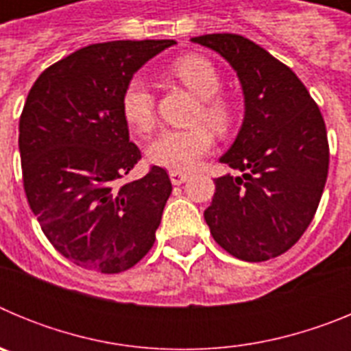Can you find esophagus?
Returning a JSON list of instances; mask_svg holds the SVG:
<instances>
[{
	"mask_svg": "<svg viewBox=\"0 0 351 351\" xmlns=\"http://www.w3.org/2000/svg\"><path fill=\"white\" fill-rule=\"evenodd\" d=\"M169 176H170V181H172V184H176V186L182 184V182H186L188 181V178H190L188 173L179 172V170H170Z\"/></svg>",
	"mask_w": 351,
	"mask_h": 351,
	"instance_id": "obj_1",
	"label": "esophagus"
}]
</instances>
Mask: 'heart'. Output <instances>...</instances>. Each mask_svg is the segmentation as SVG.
I'll list each match as a JSON object with an SVG mask.
<instances>
[{
    "mask_svg": "<svg viewBox=\"0 0 351 351\" xmlns=\"http://www.w3.org/2000/svg\"><path fill=\"white\" fill-rule=\"evenodd\" d=\"M169 73L200 98L197 119L209 123L216 132L226 133L235 123V108L219 96L221 75L218 68L202 56H182L169 66ZM123 117L137 133H147L154 125V96L144 77H133L126 84L121 98ZM214 147L209 126L198 125L188 130H163L147 147L149 160L154 165L186 172L200 163Z\"/></svg>",
    "mask_w": 351,
    "mask_h": 351,
    "instance_id": "heart-1",
    "label": "heart"
}]
</instances>
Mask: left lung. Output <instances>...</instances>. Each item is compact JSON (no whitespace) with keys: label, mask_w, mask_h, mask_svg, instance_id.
Masks as SVG:
<instances>
[{"label":"left lung","mask_w":351,"mask_h":351,"mask_svg":"<svg viewBox=\"0 0 351 351\" xmlns=\"http://www.w3.org/2000/svg\"><path fill=\"white\" fill-rule=\"evenodd\" d=\"M234 68L244 119L219 158L243 172L214 179L204 210L214 241L232 256L263 262L283 255L315 216L328 172L324 117L299 77L255 42L232 33L195 36Z\"/></svg>","instance_id":"1"}]
</instances>
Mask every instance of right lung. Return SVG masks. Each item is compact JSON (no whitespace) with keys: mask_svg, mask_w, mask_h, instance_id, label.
I'll list each match as a JSON object with an SVG mask.
<instances>
[{"mask_svg":"<svg viewBox=\"0 0 351 351\" xmlns=\"http://www.w3.org/2000/svg\"><path fill=\"white\" fill-rule=\"evenodd\" d=\"M176 40L93 43L43 70L19 121L23 182L45 237L64 258L117 274L153 247L172 193L167 170L119 179L141 160L121 98L133 73Z\"/></svg>","mask_w":351,"mask_h":351,"instance_id":"1","label":"right lung"}]
</instances>
